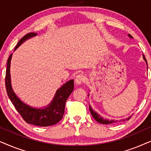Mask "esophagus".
Listing matches in <instances>:
<instances>
[{
  "label": "esophagus",
  "mask_w": 151,
  "mask_h": 151,
  "mask_svg": "<svg viewBox=\"0 0 151 151\" xmlns=\"http://www.w3.org/2000/svg\"><path fill=\"white\" fill-rule=\"evenodd\" d=\"M84 82H85V77L82 74H80V75L76 76V83L78 84V85L83 84Z\"/></svg>",
  "instance_id": "esophagus-1"
}]
</instances>
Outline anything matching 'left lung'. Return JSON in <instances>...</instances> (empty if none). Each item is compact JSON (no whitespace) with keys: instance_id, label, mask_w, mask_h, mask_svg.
<instances>
[{"instance_id":"1","label":"left lung","mask_w":151,"mask_h":151,"mask_svg":"<svg viewBox=\"0 0 151 151\" xmlns=\"http://www.w3.org/2000/svg\"><path fill=\"white\" fill-rule=\"evenodd\" d=\"M129 36L130 37V38H133V37H132L130 34H129ZM143 58H144V60L146 61V64H147V61H146V60L145 57H144V55H143ZM89 110H90L92 116L93 117V118L96 119V120L98 122L100 123V124H109L116 123V122H118L117 120H109V119H104V118H103V117H101L100 115L98 114V113H97L96 111H94L93 110L92 108H91V106H89ZM131 117H128V118H127V120H129V119L131 118ZM123 120H124V119H123ZM119 121H121V120H119Z\"/></svg>"}]
</instances>
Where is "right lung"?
Wrapping results in <instances>:
<instances>
[{
    "label": "right lung",
    "instance_id": "right-lung-1",
    "mask_svg": "<svg viewBox=\"0 0 151 151\" xmlns=\"http://www.w3.org/2000/svg\"><path fill=\"white\" fill-rule=\"evenodd\" d=\"M36 35V33L34 32L27 34L18 42L15 47V50L26 40ZM12 55V54L9 55L7 63L5 75L6 90L8 97L22 119L27 123L39 127H48L59 122L63 118L65 113L66 101L73 91V80H71L66 82L58 90H57L53 100L47 107L44 109L33 108L22 102L12 89L10 78V63Z\"/></svg>",
    "mask_w": 151,
    "mask_h": 151
}]
</instances>
